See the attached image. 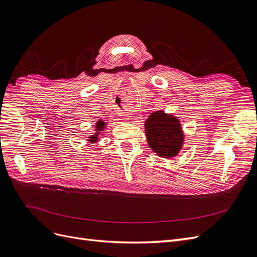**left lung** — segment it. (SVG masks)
Segmentation results:
<instances>
[{
    "mask_svg": "<svg viewBox=\"0 0 257 257\" xmlns=\"http://www.w3.org/2000/svg\"><path fill=\"white\" fill-rule=\"evenodd\" d=\"M148 144L164 158L175 156L183 143V134L178 119L162 111L153 113L145 123Z\"/></svg>",
    "mask_w": 257,
    "mask_h": 257,
    "instance_id": "left-lung-1",
    "label": "left lung"
}]
</instances>
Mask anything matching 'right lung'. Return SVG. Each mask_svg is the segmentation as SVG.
<instances>
[{"instance_id": "right-lung-1", "label": "right lung", "mask_w": 257, "mask_h": 257, "mask_svg": "<svg viewBox=\"0 0 257 257\" xmlns=\"http://www.w3.org/2000/svg\"><path fill=\"white\" fill-rule=\"evenodd\" d=\"M103 126H104V121L99 120V121L97 122V130H98V131H101V129L103 128ZM99 134H100V132H98V135H99ZM97 138H98V137H92V139H90V140H92V142H96Z\"/></svg>"}]
</instances>
